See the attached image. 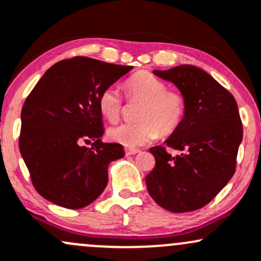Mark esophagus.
Listing matches in <instances>:
<instances>
[{"label":"esophagus","instance_id":"esophagus-1","mask_svg":"<svg viewBox=\"0 0 261 261\" xmlns=\"http://www.w3.org/2000/svg\"><path fill=\"white\" fill-rule=\"evenodd\" d=\"M139 152H140V150H137V148H125V153L127 154V156H131V154H136Z\"/></svg>","mask_w":261,"mask_h":261}]
</instances>
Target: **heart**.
Here are the masks:
<instances>
[{
  "label": "heart",
  "instance_id": "heart-1",
  "mask_svg": "<svg viewBox=\"0 0 261 261\" xmlns=\"http://www.w3.org/2000/svg\"><path fill=\"white\" fill-rule=\"evenodd\" d=\"M130 99L142 100L137 113V122H122L108 130L111 141L135 148L148 144L159 134L170 135L182 124L186 114V98L178 91L168 90L167 84L148 71H139L125 84ZM99 109L110 121L119 119L122 98L115 87L100 94Z\"/></svg>",
  "mask_w": 261,
  "mask_h": 261
}]
</instances>
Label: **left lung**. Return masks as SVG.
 Listing matches in <instances>:
<instances>
[{
	"mask_svg": "<svg viewBox=\"0 0 261 261\" xmlns=\"http://www.w3.org/2000/svg\"><path fill=\"white\" fill-rule=\"evenodd\" d=\"M154 75L173 83L186 98L182 124L163 146L150 152L156 165L146 176L152 199L165 210L185 213L204 207L236 172L243 125L234 96L207 71L183 64Z\"/></svg>",
	"mask_w": 261,
	"mask_h": 261,
	"instance_id": "1",
	"label": "left lung"
}]
</instances>
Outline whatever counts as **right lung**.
Segmentation results:
<instances>
[{
  "mask_svg": "<svg viewBox=\"0 0 261 261\" xmlns=\"http://www.w3.org/2000/svg\"><path fill=\"white\" fill-rule=\"evenodd\" d=\"M87 57L56 63L25 99L19 151L39 194L69 210L94 202L108 185L110 162L125 156L120 144H105L99 96L128 73ZM91 138V148L82 146Z\"/></svg>",
  "mask_w": 261,
  "mask_h": 261,
  "instance_id": "add662e5",
  "label": "right lung"
}]
</instances>
